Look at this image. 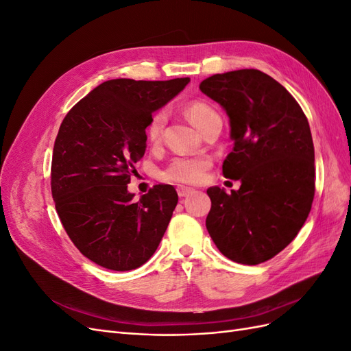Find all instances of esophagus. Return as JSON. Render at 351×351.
Instances as JSON below:
<instances>
[{
	"mask_svg": "<svg viewBox=\"0 0 351 351\" xmlns=\"http://www.w3.org/2000/svg\"><path fill=\"white\" fill-rule=\"evenodd\" d=\"M177 193H178L180 197H186V196L193 193V189L186 187V186H180V187H177Z\"/></svg>",
	"mask_w": 351,
	"mask_h": 351,
	"instance_id": "esophagus-1",
	"label": "esophagus"
}]
</instances>
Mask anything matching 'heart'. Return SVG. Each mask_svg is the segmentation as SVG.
Instances as JSON below:
<instances>
[{
  "instance_id": "heart-1",
  "label": "heart",
  "mask_w": 351,
  "mask_h": 351,
  "mask_svg": "<svg viewBox=\"0 0 351 351\" xmlns=\"http://www.w3.org/2000/svg\"><path fill=\"white\" fill-rule=\"evenodd\" d=\"M187 119L200 132L205 123L217 115V111L209 104L202 101H193L186 107ZM167 123L165 111H158L152 115V119L146 127V136L151 142H158L161 139L164 127ZM210 167V159L206 155L197 156H177L169 162L161 173L164 182L180 183V184H196L204 178L206 169Z\"/></svg>"
}]
</instances>
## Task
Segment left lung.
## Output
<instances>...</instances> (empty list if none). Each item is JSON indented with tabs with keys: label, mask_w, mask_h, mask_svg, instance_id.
Wrapping results in <instances>:
<instances>
[{
	"label": "left lung",
	"mask_w": 351,
	"mask_h": 351,
	"mask_svg": "<svg viewBox=\"0 0 351 351\" xmlns=\"http://www.w3.org/2000/svg\"><path fill=\"white\" fill-rule=\"evenodd\" d=\"M199 89L230 119L232 152L222 174L241 183L227 195L206 190V228L219 252L243 265L274 258L293 241L315 195L309 123L282 84L254 69L214 74Z\"/></svg>",
	"instance_id": "left-lung-1"
}]
</instances>
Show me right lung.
Instances as JSON below:
<instances>
[{"mask_svg": "<svg viewBox=\"0 0 351 351\" xmlns=\"http://www.w3.org/2000/svg\"><path fill=\"white\" fill-rule=\"evenodd\" d=\"M189 82L107 80L74 105L60 125L52 197L74 246L99 267L136 269L161 243L178 202L176 189L158 184L133 200L127 184L145 155L152 114Z\"/></svg>", "mask_w": 351, "mask_h": 351, "instance_id": "obj_1", "label": "right lung"}]
</instances>
